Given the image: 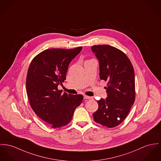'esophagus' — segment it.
<instances>
[{
  "mask_svg": "<svg viewBox=\"0 0 161 161\" xmlns=\"http://www.w3.org/2000/svg\"><path fill=\"white\" fill-rule=\"evenodd\" d=\"M84 99H89V100H91V99H93L92 97H90V96H84Z\"/></svg>",
  "mask_w": 161,
  "mask_h": 161,
  "instance_id": "1",
  "label": "esophagus"
}]
</instances>
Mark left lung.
<instances>
[{
  "instance_id": "1",
  "label": "left lung",
  "mask_w": 161,
  "mask_h": 161,
  "mask_svg": "<svg viewBox=\"0 0 161 161\" xmlns=\"http://www.w3.org/2000/svg\"><path fill=\"white\" fill-rule=\"evenodd\" d=\"M99 59L100 78L107 81V97L97 100L99 108L93 113L95 122L108 128L121 124L136 99L134 67L126 54L110 45L91 47Z\"/></svg>"
}]
</instances>
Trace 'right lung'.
<instances>
[{"instance_id": "right-lung-1", "label": "right lung", "mask_w": 161, "mask_h": 161, "mask_svg": "<svg viewBox=\"0 0 161 161\" xmlns=\"http://www.w3.org/2000/svg\"><path fill=\"white\" fill-rule=\"evenodd\" d=\"M81 50L82 47L44 50L30 64L26 91L31 108L53 128L69 124L75 110L82 103L83 95L62 94L58 88L66 79L69 64Z\"/></svg>"}]
</instances>
